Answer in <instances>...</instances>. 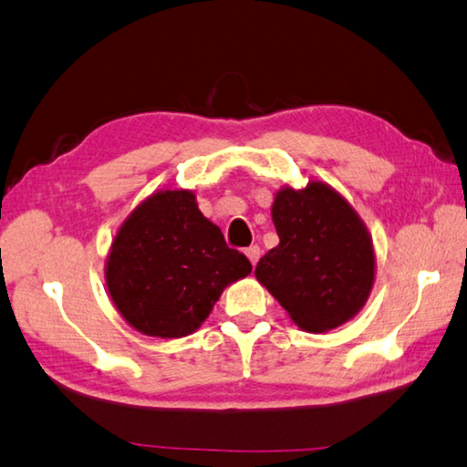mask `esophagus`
I'll list each match as a JSON object with an SVG mask.
<instances>
[{"mask_svg":"<svg viewBox=\"0 0 467 467\" xmlns=\"http://www.w3.org/2000/svg\"><path fill=\"white\" fill-rule=\"evenodd\" d=\"M244 254H246V257H249V261L253 263V267H254V265H257V261H259V257H261L259 244H251L249 249H244Z\"/></svg>","mask_w":467,"mask_h":467,"instance_id":"1","label":"esophagus"}]
</instances>
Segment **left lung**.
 Listing matches in <instances>:
<instances>
[{"instance_id": "obj_1", "label": "left lung", "mask_w": 467, "mask_h": 467, "mask_svg": "<svg viewBox=\"0 0 467 467\" xmlns=\"http://www.w3.org/2000/svg\"><path fill=\"white\" fill-rule=\"evenodd\" d=\"M279 244L254 275L307 332L342 326L367 304L374 283V249L356 210L322 182L283 188L271 208Z\"/></svg>"}]
</instances>
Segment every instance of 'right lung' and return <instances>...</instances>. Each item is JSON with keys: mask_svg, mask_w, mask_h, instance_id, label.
Returning a JSON list of instances; mask_svg holds the SVG:
<instances>
[{"mask_svg": "<svg viewBox=\"0 0 467 467\" xmlns=\"http://www.w3.org/2000/svg\"><path fill=\"white\" fill-rule=\"evenodd\" d=\"M200 213L194 192H155L119 228L105 279L119 314L137 332L184 337L196 332L223 289L251 273Z\"/></svg>", "mask_w": 467, "mask_h": 467, "instance_id": "1", "label": "right lung"}]
</instances>
